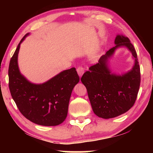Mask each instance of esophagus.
<instances>
[{
    "label": "esophagus",
    "instance_id": "esophagus-1",
    "mask_svg": "<svg viewBox=\"0 0 153 153\" xmlns=\"http://www.w3.org/2000/svg\"><path fill=\"white\" fill-rule=\"evenodd\" d=\"M77 74H78L79 76V77H82V75L84 73V68L83 66H78L77 68Z\"/></svg>",
    "mask_w": 153,
    "mask_h": 153
}]
</instances>
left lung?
Here are the masks:
<instances>
[{
	"instance_id": "obj_1",
	"label": "left lung",
	"mask_w": 153,
	"mask_h": 153,
	"mask_svg": "<svg viewBox=\"0 0 153 153\" xmlns=\"http://www.w3.org/2000/svg\"><path fill=\"white\" fill-rule=\"evenodd\" d=\"M115 47L100 58L99 62L85 71L81 81L85 86L94 113L104 119L115 118L126 112L134 106L141 82L140 67L137 53L130 41L122 35L116 36ZM126 46L135 59L130 71L122 75L112 74L108 59L118 48Z\"/></svg>"
}]
</instances>
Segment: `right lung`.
Segmentation results:
<instances>
[{
	"label": "right lung",
	"instance_id": "obj_1",
	"mask_svg": "<svg viewBox=\"0 0 153 153\" xmlns=\"http://www.w3.org/2000/svg\"><path fill=\"white\" fill-rule=\"evenodd\" d=\"M22 39L10 59L8 68L9 89L19 110L27 120L45 126L59 125L66 119L69 101L79 77L75 68L64 70L47 82L35 84L19 71L18 56Z\"/></svg>",
	"mask_w": 153,
	"mask_h": 153
}]
</instances>
